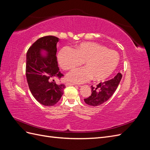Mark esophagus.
Segmentation results:
<instances>
[{"mask_svg":"<svg viewBox=\"0 0 150 150\" xmlns=\"http://www.w3.org/2000/svg\"><path fill=\"white\" fill-rule=\"evenodd\" d=\"M66 86H76V84H74V83H66Z\"/></svg>","mask_w":150,"mask_h":150,"instance_id":"34e87169","label":"esophagus"}]
</instances>
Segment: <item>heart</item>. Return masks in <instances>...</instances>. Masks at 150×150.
<instances>
[{"label": "heart", "instance_id": "b5f03b06", "mask_svg": "<svg viewBox=\"0 0 150 150\" xmlns=\"http://www.w3.org/2000/svg\"><path fill=\"white\" fill-rule=\"evenodd\" d=\"M57 60L64 70L72 69L84 62L85 67L72 70L67 75V80L80 84L92 78L98 81L107 79L118 66L120 56L115 50L99 44L83 42L74 50L63 48L58 54Z\"/></svg>", "mask_w": 150, "mask_h": 150}]
</instances>
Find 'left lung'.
<instances>
[{"label":"left lung","instance_id":"obj_1","mask_svg":"<svg viewBox=\"0 0 150 150\" xmlns=\"http://www.w3.org/2000/svg\"><path fill=\"white\" fill-rule=\"evenodd\" d=\"M121 78V73L118 72L112 79L101 82L96 87L91 86V95L84 99V102L89 106H97L107 101L115 92Z\"/></svg>","mask_w":150,"mask_h":150}]
</instances>
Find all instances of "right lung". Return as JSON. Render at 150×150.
I'll use <instances>...</instances> for the list:
<instances>
[{
	"label": "right lung",
	"instance_id": "right-lung-1",
	"mask_svg": "<svg viewBox=\"0 0 150 150\" xmlns=\"http://www.w3.org/2000/svg\"><path fill=\"white\" fill-rule=\"evenodd\" d=\"M59 38L47 35L38 39L28 49L26 54V78L29 89L39 103L54 106L60 100L66 86L57 84L54 79L64 76L59 71L56 57V44ZM45 50L48 55L43 57L40 53Z\"/></svg>",
	"mask_w": 150,
	"mask_h": 150
}]
</instances>
